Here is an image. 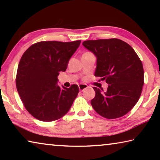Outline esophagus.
<instances>
[{
	"mask_svg": "<svg viewBox=\"0 0 160 160\" xmlns=\"http://www.w3.org/2000/svg\"><path fill=\"white\" fill-rule=\"evenodd\" d=\"M88 88V85H86V84H80L79 85V90L80 91H83L84 90H85Z\"/></svg>",
	"mask_w": 160,
	"mask_h": 160,
	"instance_id": "34e87169",
	"label": "esophagus"
}]
</instances>
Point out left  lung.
I'll return each instance as SVG.
<instances>
[{
	"label": "left lung",
	"mask_w": 160,
	"mask_h": 160,
	"mask_svg": "<svg viewBox=\"0 0 160 160\" xmlns=\"http://www.w3.org/2000/svg\"><path fill=\"white\" fill-rule=\"evenodd\" d=\"M82 44L97 58L94 76L109 84L104 92L94 87L92 106L106 118L126 115L138 101L144 85V70L138 56L128 44L116 38L88 40Z\"/></svg>",
	"instance_id": "1"
}]
</instances>
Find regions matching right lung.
<instances>
[{
  "mask_svg": "<svg viewBox=\"0 0 160 160\" xmlns=\"http://www.w3.org/2000/svg\"><path fill=\"white\" fill-rule=\"evenodd\" d=\"M80 42H39L22 56L16 87L25 109L35 118L47 122L58 120L71 107L79 92L78 86L61 88L57 77L59 72L66 71Z\"/></svg>",
  "mask_w": 160,
  "mask_h": 160,
  "instance_id": "add662e5",
  "label": "right lung"
}]
</instances>
